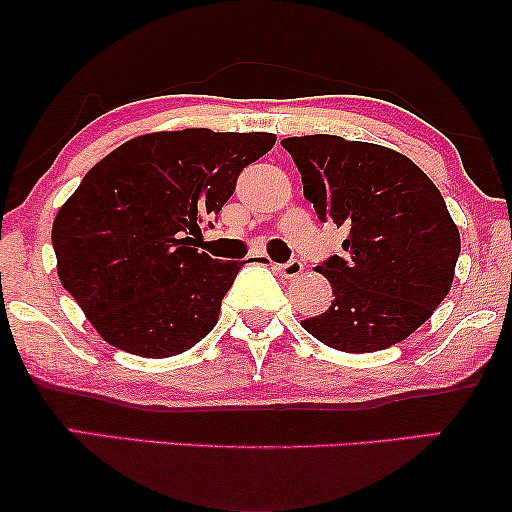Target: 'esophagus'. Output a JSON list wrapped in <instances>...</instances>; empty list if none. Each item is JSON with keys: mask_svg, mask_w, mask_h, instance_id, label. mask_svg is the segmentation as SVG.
I'll list each match as a JSON object with an SVG mask.
<instances>
[{"mask_svg": "<svg viewBox=\"0 0 512 512\" xmlns=\"http://www.w3.org/2000/svg\"><path fill=\"white\" fill-rule=\"evenodd\" d=\"M275 270L282 277L293 279V277H298L300 272H303V261H298V258H291V261H286V263H277Z\"/></svg>", "mask_w": 512, "mask_h": 512, "instance_id": "obj_1", "label": "esophagus"}]
</instances>
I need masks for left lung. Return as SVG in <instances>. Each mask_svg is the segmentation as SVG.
<instances>
[{"label":"left lung","mask_w":512,"mask_h":512,"mask_svg":"<svg viewBox=\"0 0 512 512\" xmlns=\"http://www.w3.org/2000/svg\"><path fill=\"white\" fill-rule=\"evenodd\" d=\"M319 221L347 228L345 254L317 265L333 303L303 328L340 352L408 338L450 293L461 240L436 184L401 153L335 135L282 139Z\"/></svg>","instance_id":"8db88e82"}]
</instances>
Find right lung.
I'll return each mask as SVG.
<instances>
[{
    "mask_svg": "<svg viewBox=\"0 0 512 512\" xmlns=\"http://www.w3.org/2000/svg\"><path fill=\"white\" fill-rule=\"evenodd\" d=\"M268 132L188 128L130 139L81 179L53 221L65 291L109 345L163 359L216 326L244 261L195 249Z\"/></svg>",
    "mask_w": 512,
    "mask_h": 512,
    "instance_id": "obj_1",
    "label": "right lung"
}]
</instances>
